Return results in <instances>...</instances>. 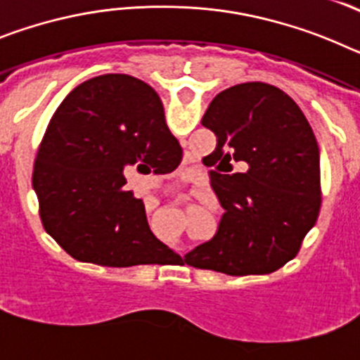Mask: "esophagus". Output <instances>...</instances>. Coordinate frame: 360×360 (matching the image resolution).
I'll list each match as a JSON object with an SVG mask.
<instances>
[{
	"label": "esophagus",
	"mask_w": 360,
	"mask_h": 360,
	"mask_svg": "<svg viewBox=\"0 0 360 360\" xmlns=\"http://www.w3.org/2000/svg\"><path fill=\"white\" fill-rule=\"evenodd\" d=\"M149 200H151V203H153V207H157V203H158V200L155 198V196H149Z\"/></svg>",
	"instance_id": "34e87169"
}]
</instances>
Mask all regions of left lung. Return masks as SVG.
I'll list each match as a JSON object with an SVG mask.
<instances>
[{"instance_id":"8db88e82","label":"left lung","mask_w":360,"mask_h":360,"mask_svg":"<svg viewBox=\"0 0 360 360\" xmlns=\"http://www.w3.org/2000/svg\"><path fill=\"white\" fill-rule=\"evenodd\" d=\"M202 126L216 135V149L203 164L214 167L211 186L224 214L214 236L184 259L229 276L274 272L299 252L319 216L316 135L301 108L266 82H243L216 95Z\"/></svg>"}]
</instances>
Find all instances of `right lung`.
Returning <instances> with one entry per match:
<instances>
[{"instance_id":"1","label":"right lung","mask_w":360,"mask_h":360,"mask_svg":"<svg viewBox=\"0 0 360 360\" xmlns=\"http://www.w3.org/2000/svg\"><path fill=\"white\" fill-rule=\"evenodd\" d=\"M182 148L158 94L141 79L108 73L79 84L50 120L32 184L44 231L77 262L149 265L173 257L126 189L124 171L176 169Z\"/></svg>"}]
</instances>
